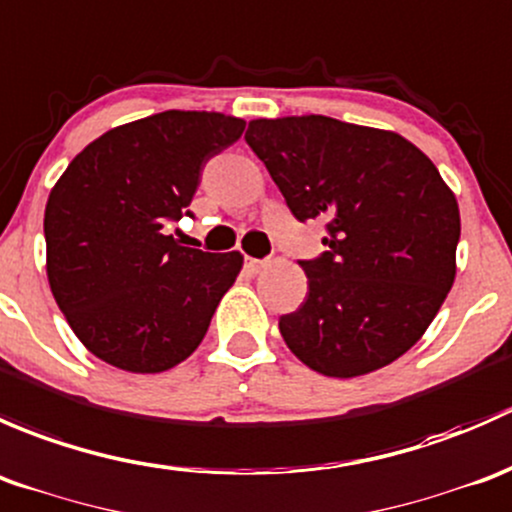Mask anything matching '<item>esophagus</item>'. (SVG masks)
Here are the masks:
<instances>
[{"label": "esophagus", "instance_id": "1", "mask_svg": "<svg viewBox=\"0 0 512 512\" xmlns=\"http://www.w3.org/2000/svg\"><path fill=\"white\" fill-rule=\"evenodd\" d=\"M266 266H268V261H261V258H246V268H249L251 273L263 271Z\"/></svg>", "mask_w": 512, "mask_h": 512}]
</instances>
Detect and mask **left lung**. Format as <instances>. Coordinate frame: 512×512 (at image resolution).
I'll return each instance as SVG.
<instances>
[{
    "label": "left lung",
    "mask_w": 512,
    "mask_h": 512,
    "mask_svg": "<svg viewBox=\"0 0 512 512\" xmlns=\"http://www.w3.org/2000/svg\"><path fill=\"white\" fill-rule=\"evenodd\" d=\"M246 142L298 221L325 219L308 295L281 315L291 352L325 377L387 367L419 342L456 278L458 202L434 162L392 130L325 115L251 120Z\"/></svg>",
    "instance_id": "8db88e82"
}]
</instances>
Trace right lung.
<instances>
[{
  "mask_svg": "<svg viewBox=\"0 0 512 512\" xmlns=\"http://www.w3.org/2000/svg\"><path fill=\"white\" fill-rule=\"evenodd\" d=\"M241 118L165 110L83 147L46 202V276L88 352L118 370L157 374L207 335L244 256L209 254L162 234L189 214L199 175L244 133Z\"/></svg>",
  "mask_w": 512,
  "mask_h": 512,
  "instance_id": "add662e5",
  "label": "right lung"
}]
</instances>
